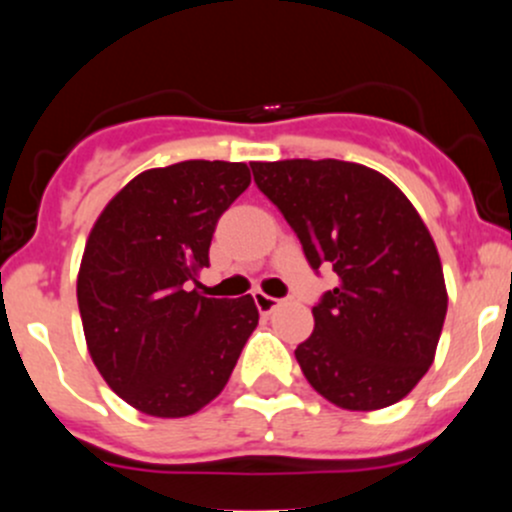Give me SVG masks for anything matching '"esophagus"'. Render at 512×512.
I'll return each instance as SVG.
<instances>
[{
  "mask_svg": "<svg viewBox=\"0 0 512 512\" xmlns=\"http://www.w3.org/2000/svg\"><path fill=\"white\" fill-rule=\"evenodd\" d=\"M252 297H255L257 309H260L262 314H270L272 309H277L282 304V299L270 297V294H265V292H255V294H252Z\"/></svg>",
  "mask_w": 512,
  "mask_h": 512,
  "instance_id": "obj_1",
  "label": "esophagus"
}]
</instances>
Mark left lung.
<instances>
[{
    "instance_id": "left-lung-1",
    "label": "left lung",
    "mask_w": 512,
    "mask_h": 512,
    "mask_svg": "<svg viewBox=\"0 0 512 512\" xmlns=\"http://www.w3.org/2000/svg\"><path fill=\"white\" fill-rule=\"evenodd\" d=\"M314 272L337 287L314 304V332L294 349L314 391L349 411L404 399L433 364L448 309L431 232L404 193L347 160L250 163Z\"/></svg>"
}]
</instances>
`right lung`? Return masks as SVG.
<instances>
[{
  "label": "right lung",
  "mask_w": 512,
  "mask_h": 512,
  "mask_svg": "<svg viewBox=\"0 0 512 512\" xmlns=\"http://www.w3.org/2000/svg\"><path fill=\"white\" fill-rule=\"evenodd\" d=\"M247 185L250 168L227 160L146 170L91 230L76 282L86 344L106 384L143 414L180 418L210 404L257 327L250 294L188 292Z\"/></svg>",
  "instance_id": "right-lung-1"
}]
</instances>
